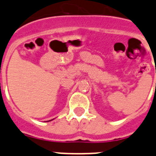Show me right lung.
Segmentation results:
<instances>
[{"instance_id": "add662e5", "label": "right lung", "mask_w": 156, "mask_h": 156, "mask_svg": "<svg viewBox=\"0 0 156 156\" xmlns=\"http://www.w3.org/2000/svg\"><path fill=\"white\" fill-rule=\"evenodd\" d=\"M49 121H50V120H49Z\"/></svg>"}]
</instances>
